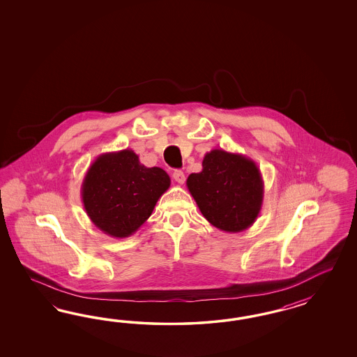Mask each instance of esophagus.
<instances>
[{
  "mask_svg": "<svg viewBox=\"0 0 357 357\" xmlns=\"http://www.w3.org/2000/svg\"><path fill=\"white\" fill-rule=\"evenodd\" d=\"M173 178L176 183L183 184L185 182V175L182 170H175L173 173Z\"/></svg>",
  "mask_w": 357,
  "mask_h": 357,
  "instance_id": "34e87169",
  "label": "esophagus"
}]
</instances>
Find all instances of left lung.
<instances>
[{
	"instance_id": "obj_1",
	"label": "left lung",
	"mask_w": 357,
	"mask_h": 357,
	"mask_svg": "<svg viewBox=\"0 0 357 357\" xmlns=\"http://www.w3.org/2000/svg\"><path fill=\"white\" fill-rule=\"evenodd\" d=\"M187 188L206 221L227 233L251 227L259 216L264 196L257 163L222 149L206 153L203 170L190 174Z\"/></svg>"
}]
</instances>
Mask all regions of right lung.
Instances as JSON below:
<instances>
[{
	"mask_svg": "<svg viewBox=\"0 0 357 357\" xmlns=\"http://www.w3.org/2000/svg\"><path fill=\"white\" fill-rule=\"evenodd\" d=\"M170 183L161 167H146L135 151L124 149L98 155L85 174L81 196L87 216L99 230L126 238L151 217Z\"/></svg>",
	"mask_w": 357,
	"mask_h": 357,
	"instance_id": "obj_1",
	"label": "right lung"
}]
</instances>
